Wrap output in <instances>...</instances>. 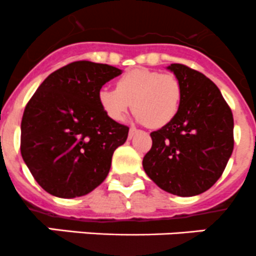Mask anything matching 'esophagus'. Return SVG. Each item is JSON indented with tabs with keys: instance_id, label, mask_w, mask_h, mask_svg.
Segmentation results:
<instances>
[{
	"instance_id": "1",
	"label": "esophagus",
	"mask_w": 256,
	"mask_h": 256,
	"mask_svg": "<svg viewBox=\"0 0 256 256\" xmlns=\"http://www.w3.org/2000/svg\"><path fill=\"white\" fill-rule=\"evenodd\" d=\"M136 132H138V129H136V128H134V127H132L130 129H129V139H130L132 136H133L134 134L136 133Z\"/></svg>"
}]
</instances>
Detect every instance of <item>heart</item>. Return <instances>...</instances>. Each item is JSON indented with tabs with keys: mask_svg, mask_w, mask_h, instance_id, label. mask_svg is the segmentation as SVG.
I'll use <instances>...</instances> for the list:
<instances>
[{
	"mask_svg": "<svg viewBox=\"0 0 256 256\" xmlns=\"http://www.w3.org/2000/svg\"><path fill=\"white\" fill-rule=\"evenodd\" d=\"M117 90L102 88L98 100L113 120H124L133 103V112L150 128H160L174 120L180 108L183 87L176 76L146 68H134L120 76Z\"/></svg>",
	"mask_w": 256,
	"mask_h": 256,
	"instance_id": "heart-1",
	"label": "heart"
}]
</instances>
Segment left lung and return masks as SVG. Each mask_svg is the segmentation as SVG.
I'll use <instances>...</instances> for the list:
<instances>
[{"instance_id": "left-lung-1", "label": "left lung", "mask_w": 256, "mask_h": 256, "mask_svg": "<svg viewBox=\"0 0 256 256\" xmlns=\"http://www.w3.org/2000/svg\"><path fill=\"white\" fill-rule=\"evenodd\" d=\"M183 87L174 120L152 132L153 144L143 158L146 176L179 196L204 193L222 176L234 148V120L219 88L188 66L168 67Z\"/></svg>"}]
</instances>
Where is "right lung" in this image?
Instances as JSON below:
<instances>
[{
    "mask_svg": "<svg viewBox=\"0 0 256 256\" xmlns=\"http://www.w3.org/2000/svg\"><path fill=\"white\" fill-rule=\"evenodd\" d=\"M120 73L103 63L72 62L50 73L26 104L21 154L47 193L82 196L107 178L129 127L106 114L98 92Z\"/></svg>",
    "mask_w": 256,
    "mask_h": 256,
    "instance_id": "add662e5",
    "label": "right lung"
}]
</instances>
